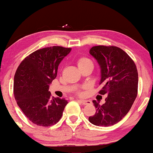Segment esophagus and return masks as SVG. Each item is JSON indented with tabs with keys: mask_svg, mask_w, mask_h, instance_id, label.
Listing matches in <instances>:
<instances>
[{
	"mask_svg": "<svg viewBox=\"0 0 153 153\" xmlns=\"http://www.w3.org/2000/svg\"><path fill=\"white\" fill-rule=\"evenodd\" d=\"M78 102H79L82 105H87V104H91L90 100H78Z\"/></svg>",
	"mask_w": 153,
	"mask_h": 153,
	"instance_id": "esophagus-1",
	"label": "esophagus"
}]
</instances>
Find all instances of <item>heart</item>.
I'll list each match as a JSON object with an SVG mask.
<instances>
[{
  "label": "heart",
  "mask_w": 153,
  "mask_h": 153,
  "mask_svg": "<svg viewBox=\"0 0 153 153\" xmlns=\"http://www.w3.org/2000/svg\"><path fill=\"white\" fill-rule=\"evenodd\" d=\"M76 63H77V66H78V67L79 68H83L87 66H90V65H91V66H93V62L92 61V60L90 59L89 58L86 57V56H81V57L79 58L78 60H77ZM77 93L79 94V95H82V92L81 90H79L77 91Z\"/></svg>",
  "instance_id": "b5f03b06"
}]
</instances>
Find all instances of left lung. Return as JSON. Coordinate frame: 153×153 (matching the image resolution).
<instances>
[{"label":"left lung","mask_w":153,"mask_h":153,"mask_svg":"<svg viewBox=\"0 0 153 153\" xmlns=\"http://www.w3.org/2000/svg\"><path fill=\"white\" fill-rule=\"evenodd\" d=\"M90 53L100 66V95H106L105 102L93 100L96 113L89 117L92 124L109 126L119 122L128 114L137 96L138 72L133 60L116 46L97 45Z\"/></svg>","instance_id":"1"}]
</instances>
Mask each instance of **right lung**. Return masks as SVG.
Listing matches in <instances>:
<instances>
[{
  "label": "right lung",
  "mask_w": 153,
  "mask_h": 153,
  "mask_svg": "<svg viewBox=\"0 0 153 153\" xmlns=\"http://www.w3.org/2000/svg\"><path fill=\"white\" fill-rule=\"evenodd\" d=\"M71 50L61 46L39 49L17 68L13 82L15 100L24 114L36 125L53 126L62 117L68 101L52 97L48 89L57 76L58 65Z\"/></svg>",
  "instance_id": "obj_1"
}]
</instances>
